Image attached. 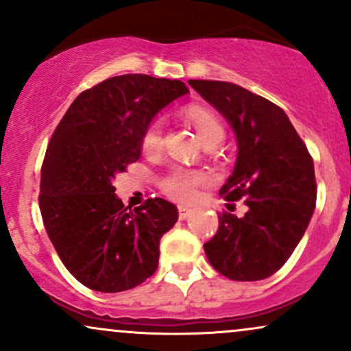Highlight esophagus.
<instances>
[{
	"label": "esophagus",
	"mask_w": 351,
	"mask_h": 351,
	"mask_svg": "<svg viewBox=\"0 0 351 351\" xmlns=\"http://www.w3.org/2000/svg\"><path fill=\"white\" fill-rule=\"evenodd\" d=\"M191 215V208H188V206H180L178 208V216H180V219H186V217Z\"/></svg>",
	"instance_id": "obj_1"
}]
</instances>
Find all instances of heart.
<instances>
[{
  "label": "heart",
  "instance_id": "heart-1",
  "mask_svg": "<svg viewBox=\"0 0 351 351\" xmlns=\"http://www.w3.org/2000/svg\"><path fill=\"white\" fill-rule=\"evenodd\" d=\"M186 117L195 125L199 138L206 145L213 140H219L224 136V128L219 119L201 107H191L186 112ZM142 145L147 152H156L162 147V120L156 119L145 128ZM208 175L203 171L188 170V168L176 167L167 173L162 180V188L168 196L178 201H191L196 196L199 186L208 183Z\"/></svg>",
  "mask_w": 351,
  "mask_h": 351
}]
</instances>
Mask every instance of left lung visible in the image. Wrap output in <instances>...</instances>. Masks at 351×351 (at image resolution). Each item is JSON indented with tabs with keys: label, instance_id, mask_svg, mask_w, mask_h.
Here are the masks:
<instances>
[{
	"label": "left lung",
	"instance_id": "obj_1",
	"mask_svg": "<svg viewBox=\"0 0 351 351\" xmlns=\"http://www.w3.org/2000/svg\"><path fill=\"white\" fill-rule=\"evenodd\" d=\"M188 84L234 132V171L219 193L245 204L244 216L219 213V228L204 252L228 279H267L287 263L312 219L317 199L312 156L285 112L271 100L221 80Z\"/></svg>",
	"mask_w": 351,
	"mask_h": 351
}]
</instances>
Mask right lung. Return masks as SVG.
Here are the masks:
<instances>
[{
  "label": "right lung",
  "instance_id": "right-lung-1",
  "mask_svg": "<svg viewBox=\"0 0 351 351\" xmlns=\"http://www.w3.org/2000/svg\"><path fill=\"white\" fill-rule=\"evenodd\" d=\"M188 92L181 80L117 75L79 94L51 136L39 195L44 228L67 271L92 291H128L158 267L160 239L178 209L163 198L125 208L112 181L140 158L155 115Z\"/></svg>",
  "mask_w": 351,
  "mask_h": 351
}]
</instances>
